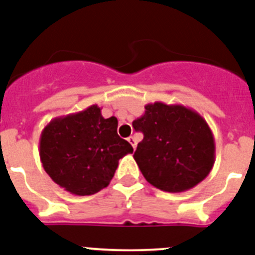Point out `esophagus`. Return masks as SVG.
Segmentation results:
<instances>
[{
  "label": "esophagus",
  "instance_id": "obj_1",
  "mask_svg": "<svg viewBox=\"0 0 255 255\" xmlns=\"http://www.w3.org/2000/svg\"><path fill=\"white\" fill-rule=\"evenodd\" d=\"M128 141H129V144H131V145L133 146V149H136V145H137V141H136V138H134L133 136H129V137H128Z\"/></svg>",
  "mask_w": 255,
  "mask_h": 255
}]
</instances>
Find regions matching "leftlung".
<instances>
[{
  "mask_svg": "<svg viewBox=\"0 0 255 255\" xmlns=\"http://www.w3.org/2000/svg\"><path fill=\"white\" fill-rule=\"evenodd\" d=\"M144 138L133 154L142 175L166 192L195 187L212 170L215 138L204 118L182 105L148 103L132 122Z\"/></svg>",
  "mask_w": 255,
  "mask_h": 255,
  "instance_id": "8db88e82",
  "label": "left lung"
}]
</instances>
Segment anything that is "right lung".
I'll list each match as a JSON object with an SVG mask.
<instances>
[{
	"mask_svg": "<svg viewBox=\"0 0 255 255\" xmlns=\"http://www.w3.org/2000/svg\"><path fill=\"white\" fill-rule=\"evenodd\" d=\"M117 128V118L105 119L97 105L52 119L39 140L45 173L74 195H93L107 187L119 160L133 152Z\"/></svg>",
	"mask_w": 255,
	"mask_h": 255,
	"instance_id": "1",
	"label": "right lung"
}]
</instances>
